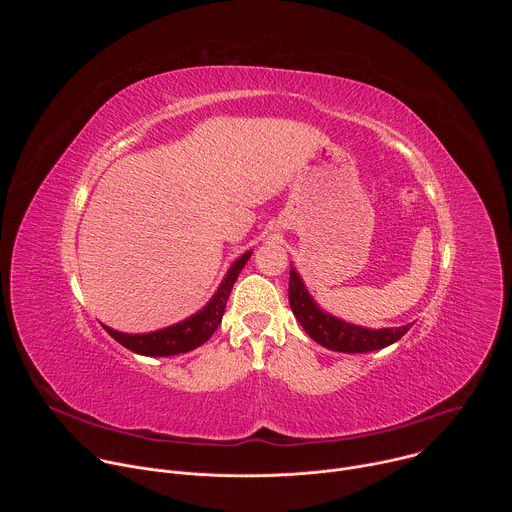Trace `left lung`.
Instances as JSON below:
<instances>
[{
	"label": "left lung",
	"instance_id": "1",
	"mask_svg": "<svg viewBox=\"0 0 512 512\" xmlns=\"http://www.w3.org/2000/svg\"><path fill=\"white\" fill-rule=\"evenodd\" d=\"M289 306L312 340L328 350L348 354L385 348L397 342L413 326L405 324L397 328H364L324 312L310 296V291L296 267L289 269Z\"/></svg>",
	"mask_w": 512,
	"mask_h": 512
}]
</instances>
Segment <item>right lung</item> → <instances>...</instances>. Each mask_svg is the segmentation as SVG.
<instances>
[{"mask_svg": "<svg viewBox=\"0 0 512 512\" xmlns=\"http://www.w3.org/2000/svg\"><path fill=\"white\" fill-rule=\"evenodd\" d=\"M251 253L253 251H247L239 259L233 261V265L229 267L221 285L216 287L214 296L206 302V306L202 310L188 316L186 320L172 324L168 328H162V330L143 332V334L119 332L105 324H103V328L121 346L129 348L135 354H143V356H172V354H182V352L194 350L196 346L204 344L214 334L218 324H221L225 308H227V300L231 296V289H233L239 273L243 271L245 263L251 259Z\"/></svg>", "mask_w": 512, "mask_h": 512, "instance_id": "1", "label": "right lung"}]
</instances>
